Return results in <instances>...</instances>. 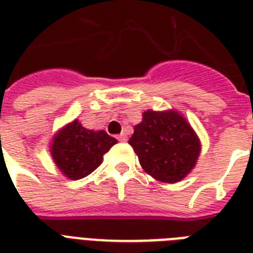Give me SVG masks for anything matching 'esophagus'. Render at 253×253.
<instances>
[{"label": "esophagus", "instance_id": "34e87169", "mask_svg": "<svg viewBox=\"0 0 253 253\" xmlns=\"http://www.w3.org/2000/svg\"><path fill=\"white\" fill-rule=\"evenodd\" d=\"M118 140H121V142H126V140H127V135L126 134L118 135Z\"/></svg>", "mask_w": 253, "mask_h": 253}]
</instances>
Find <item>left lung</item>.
Segmentation results:
<instances>
[{
	"instance_id": "obj_1",
	"label": "left lung",
	"mask_w": 253,
	"mask_h": 253,
	"mask_svg": "<svg viewBox=\"0 0 253 253\" xmlns=\"http://www.w3.org/2000/svg\"><path fill=\"white\" fill-rule=\"evenodd\" d=\"M128 144L144 172L167 184L184 180L201 154L198 135L176 110L144 111Z\"/></svg>"
}]
</instances>
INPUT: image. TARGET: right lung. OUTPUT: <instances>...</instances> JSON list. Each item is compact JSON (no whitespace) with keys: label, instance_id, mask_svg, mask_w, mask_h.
I'll return each mask as SVG.
<instances>
[{"label":"right lung","instance_id":"right-lung-1","mask_svg":"<svg viewBox=\"0 0 253 253\" xmlns=\"http://www.w3.org/2000/svg\"><path fill=\"white\" fill-rule=\"evenodd\" d=\"M117 143L106 131L89 130L75 119L53 135L49 152L67 178L80 180L101 166L103 155Z\"/></svg>","mask_w":253,"mask_h":253}]
</instances>
